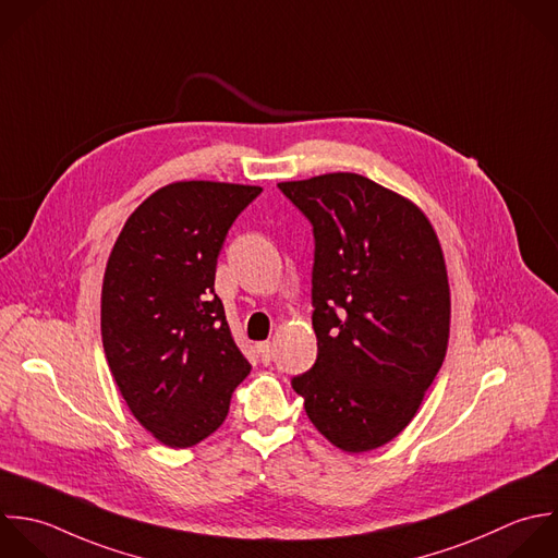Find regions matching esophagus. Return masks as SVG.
I'll return each instance as SVG.
<instances>
[{"instance_id": "esophagus-1", "label": "esophagus", "mask_w": 558, "mask_h": 558, "mask_svg": "<svg viewBox=\"0 0 558 558\" xmlns=\"http://www.w3.org/2000/svg\"><path fill=\"white\" fill-rule=\"evenodd\" d=\"M256 352H258V356H260V361L267 365L269 361H271V356H274V345L269 343V341H263V343H256Z\"/></svg>"}]
</instances>
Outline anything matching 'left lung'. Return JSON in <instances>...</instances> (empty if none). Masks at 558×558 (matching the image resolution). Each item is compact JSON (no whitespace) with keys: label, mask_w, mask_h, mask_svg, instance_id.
<instances>
[{"label":"left lung","mask_w":558,"mask_h":558,"mask_svg":"<svg viewBox=\"0 0 558 558\" xmlns=\"http://www.w3.org/2000/svg\"><path fill=\"white\" fill-rule=\"evenodd\" d=\"M278 186L315 234L317 361L291 385L332 446L376 450L411 424L446 359L452 308L441 243L417 204L365 175Z\"/></svg>","instance_id":"8db88e82"}]
</instances>
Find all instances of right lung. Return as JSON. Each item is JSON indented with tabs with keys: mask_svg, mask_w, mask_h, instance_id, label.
Returning a JSON list of instances; mask_svg holds the SVG:
<instances>
[{
	"mask_svg": "<svg viewBox=\"0 0 558 558\" xmlns=\"http://www.w3.org/2000/svg\"><path fill=\"white\" fill-rule=\"evenodd\" d=\"M260 186L182 180L125 221L101 284V343L136 417L167 448L213 435L252 365L215 295L217 256Z\"/></svg>",
	"mask_w": 558,
	"mask_h": 558,
	"instance_id": "1",
	"label": "right lung"
}]
</instances>
